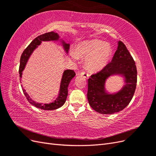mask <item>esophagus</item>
Masks as SVG:
<instances>
[{"instance_id":"34e87169","label":"esophagus","mask_w":156,"mask_h":156,"mask_svg":"<svg viewBox=\"0 0 156 156\" xmlns=\"http://www.w3.org/2000/svg\"><path fill=\"white\" fill-rule=\"evenodd\" d=\"M80 75H81V76H83L84 78H88L89 77V75H90L88 73H86V72H82V73H81V74H80Z\"/></svg>"}]
</instances>
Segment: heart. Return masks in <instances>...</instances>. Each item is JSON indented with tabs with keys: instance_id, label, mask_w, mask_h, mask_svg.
Returning a JSON list of instances; mask_svg holds the SVG:
<instances>
[{
	"instance_id": "1",
	"label": "heart",
	"mask_w": 156,
	"mask_h": 156,
	"mask_svg": "<svg viewBox=\"0 0 156 156\" xmlns=\"http://www.w3.org/2000/svg\"><path fill=\"white\" fill-rule=\"evenodd\" d=\"M112 55L109 44L102 40L94 39L80 42L69 53L70 58L77 61L79 57H85L84 66L91 72H98L104 68Z\"/></svg>"
}]
</instances>
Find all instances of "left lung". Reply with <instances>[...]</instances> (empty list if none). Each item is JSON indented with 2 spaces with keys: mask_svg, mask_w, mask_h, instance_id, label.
Returning a JSON list of instances; mask_svg holds the SVG:
<instances>
[{
  "mask_svg": "<svg viewBox=\"0 0 156 156\" xmlns=\"http://www.w3.org/2000/svg\"><path fill=\"white\" fill-rule=\"evenodd\" d=\"M117 43L111 62L88 80V103L100 114L110 115L123 110L131 101L136 88L137 72L135 61L126 45L120 41ZM112 76H121L125 83L115 93L108 92L105 87L106 80Z\"/></svg>",
  "mask_w": 156,
  "mask_h": 156,
  "instance_id": "8db88e82",
  "label": "left lung"
}]
</instances>
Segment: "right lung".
I'll list each match as a JSON object with an SVG mask.
<instances>
[{
  "instance_id": "obj_1",
  "label": "right lung",
  "mask_w": 156,
  "mask_h": 156,
  "mask_svg": "<svg viewBox=\"0 0 156 156\" xmlns=\"http://www.w3.org/2000/svg\"><path fill=\"white\" fill-rule=\"evenodd\" d=\"M42 41H60L61 45L62 46V48L65 54L67 55L68 53V51L69 49V44H67L66 42L64 41L63 39L60 38L58 33L53 31L48 33H45L44 34H41L39 36H37L29 45H28L27 48L23 52V53L21 55L20 58V69H19L21 80L22 78L23 71L24 70L28 60H29L34 51L38 48L39 45H41ZM75 73L74 72L73 70L66 69L64 71L62 79H61L58 96L56 98L55 100L49 103H37L32 100L29 96V94H28V93L26 92L25 90L22 87L23 91L25 94V96H26L27 100L29 101V103L32 105L44 110H55L56 109V108L61 107L65 103L68 96V85L71 81V80L75 77Z\"/></svg>"
}]
</instances>
